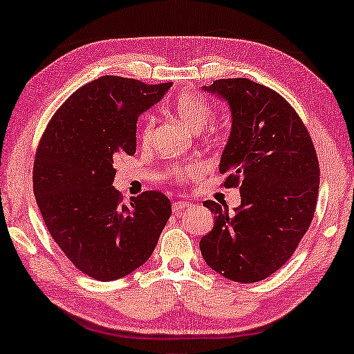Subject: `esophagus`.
I'll list each match as a JSON object with an SVG mask.
<instances>
[{"instance_id":"esophagus-1","label":"esophagus","mask_w":354,"mask_h":354,"mask_svg":"<svg viewBox=\"0 0 354 354\" xmlns=\"http://www.w3.org/2000/svg\"><path fill=\"white\" fill-rule=\"evenodd\" d=\"M189 205H191V202H188V201H177V202H174L172 210L176 215H178V213H182V210H185V208Z\"/></svg>"}]
</instances>
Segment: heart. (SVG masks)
<instances>
[{
	"mask_svg": "<svg viewBox=\"0 0 354 354\" xmlns=\"http://www.w3.org/2000/svg\"><path fill=\"white\" fill-rule=\"evenodd\" d=\"M172 111L182 122L188 127L191 131L199 133L207 127V124L213 119V106L210 102L205 100L204 97L198 94H189V92H183L178 94L172 102ZM153 130H155V120L153 115H146L142 119L141 125H139V141L144 147H147L153 139ZM218 133L216 127H208L205 135L215 136ZM202 167L199 163H187V165H174L167 171V177L177 183H183L188 180H193L201 174Z\"/></svg>",
	"mask_w": 354,
	"mask_h": 354,
	"instance_id": "1",
	"label": "heart"
}]
</instances>
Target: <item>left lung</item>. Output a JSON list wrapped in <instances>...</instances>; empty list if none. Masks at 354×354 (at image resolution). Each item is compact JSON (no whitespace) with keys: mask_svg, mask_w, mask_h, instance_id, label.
Masks as SVG:
<instances>
[{"mask_svg":"<svg viewBox=\"0 0 354 354\" xmlns=\"http://www.w3.org/2000/svg\"><path fill=\"white\" fill-rule=\"evenodd\" d=\"M227 100L232 131L219 172L240 187L241 205L205 201L215 225L199 243L202 257L230 281L251 283L276 273L297 251L317 207L320 165L293 106L248 78L216 80L204 88Z\"/></svg>","mask_w":354,"mask_h":354,"instance_id":"left-lung-1","label":"left lung"}]
</instances>
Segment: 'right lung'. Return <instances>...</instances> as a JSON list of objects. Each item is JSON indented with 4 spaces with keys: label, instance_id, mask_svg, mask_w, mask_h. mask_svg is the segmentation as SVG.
Listing matches in <instances>:
<instances>
[{
    "label": "right lung",
    "instance_id": "add662e5",
    "mask_svg": "<svg viewBox=\"0 0 354 354\" xmlns=\"http://www.w3.org/2000/svg\"><path fill=\"white\" fill-rule=\"evenodd\" d=\"M172 83L105 75L81 86L53 114L40 139L32 188L50 235L92 279H120L152 256L171 201L144 191L130 204L113 187L114 161L135 155L139 114Z\"/></svg>",
    "mask_w": 354,
    "mask_h": 354
}]
</instances>
